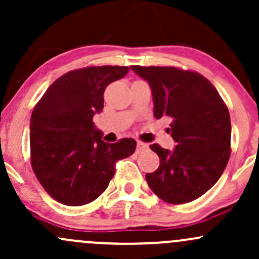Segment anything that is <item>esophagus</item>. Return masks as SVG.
I'll return each mask as SVG.
<instances>
[{
    "mask_svg": "<svg viewBox=\"0 0 259 259\" xmlns=\"http://www.w3.org/2000/svg\"><path fill=\"white\" fill-rule=\"evenodd\" d=\"M146 149H148V144L138 141L137 142V149H136V151H137V153H141V152L146 151Z\"/></svg>",
    "mask_w": 259,
    "mask_h": 259,
    "instance_id": "1",
    "label": "esophagus"
}]
</instances>
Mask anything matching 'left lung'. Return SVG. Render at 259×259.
I'll return each mask as SVG.
<instances>
[{"label":"left lung","mask_w":259,"mask_h":259,"mask_svg":"<svg viewBox=\"0 0 259 259\" xmlns=\"http://www.w3.org/2000/svg\"><path fill=\"white\" fill-rule=\"evenodd\" d=\"M152 90L155 118L170 119L177 146L154 143L159 168L146 174L153 193L169 204H185L204 195L224 173L231 154V119L215 86L196 71L174 66H131Z\"/></svg>","instance_id":"8db88e82"}]
</instances>
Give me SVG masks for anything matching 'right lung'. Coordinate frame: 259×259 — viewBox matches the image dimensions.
I'll list each match as a JSON object with an SVG mask.
<instances>
[{"mask_svg": "<svg viewBox=\"0 0 259 259\" xmlns=\"http://www.w3.org/2000/svg\"><path fill=\"white\" fill-rule=\"evenodd\" d=\"M127 66H88L55 80L30 116V164L58 202L81 206L97 199L115 175L116 162L136 151V141L101 140L93 117L104 108L105 89Z\"/></svg>", "mask_w": 259, "mask_h": 259, "instance_id": "obj_1", "label": "right lung"}]
</instances>
